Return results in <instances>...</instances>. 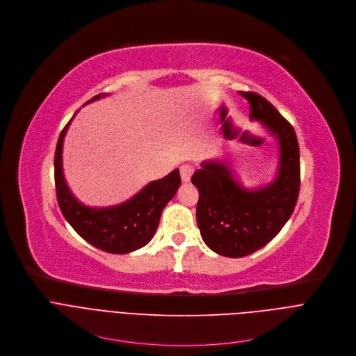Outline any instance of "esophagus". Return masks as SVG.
Wrapping results in <instances>:
<instances>
[{
    "instance_id": "esophagus-1",
    "label": "esophagus",
    "mask_w": 356,
    "mask_h": 356,
    "mask_svg": "<svg viewBox=\"0 0 356 356\" xmlns=\"http://www.w3.org/2000/svg\"><path fill=\"white\" fill-rule=\"evenodd\" d=\"M179 171H181V178H182V181H184V182H189L191 178H192V174H193V167L189 165V164H184Z\"/></svg>"
}]
</instances>
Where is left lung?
Listing matches in <instances>:
<instances>
[{"label":"left lung","mask_w":356,"mask_h":356,"mask_svg":"<svg viewBox=\"0 0 356 356\" xmlns=\"http://www.w3.org/2000/svg\"><path fill=\"white\" fill-rule=\"evenodd\" d=\"M258 120L277 141L279 160L272 182L248 189L237 181L229 160L200 164L192 177L199 191L196 222L206 245L230 258H241L266 245L286 225L300 188L299 143L292 124L255 92H240Z\"/></svg>","instance_id":"1"}]
</instances>
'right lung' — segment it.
Here are the masks:
<instances>
[{
	"label": "right lung",
	"mask_w": 356,
	"mask_h": 356,
	"mask_svg": "<svg viewBox=\"0 0 356 356\" xmlns=\"http://www.w3.org/2000/svg\"><path fill=\"white\" fill-rule=\"evenodd\" d=\"M105 95L99 94L88 104ZM71 120L60 133L54 154L56 195L63 216L87 243L105 252L129 254L145 247L154 237L164 207L181 185L179 170L147 184L123 203L108 207L86 206L70 191L63 174V141Z\"/></svg>",
	"instance_id": "add662e5"
}]
</instances>
